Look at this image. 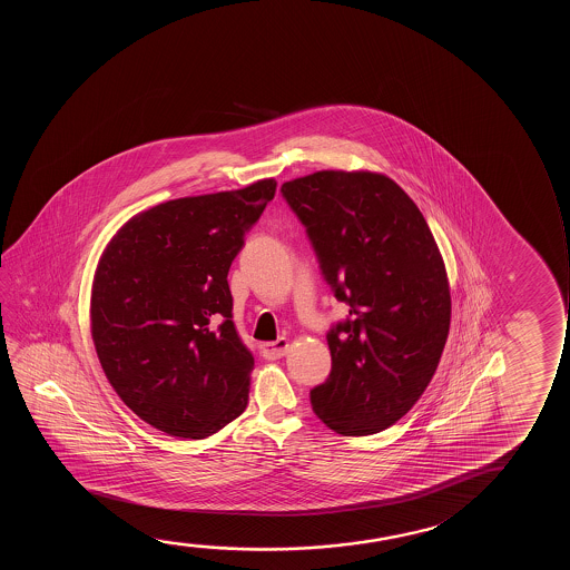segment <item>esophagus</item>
<instances>
[{
  "label": "esophagus",
  "instance_id": "34e87169",
  "mask_svg": "<svg viewBox=\"0 0 570 570\" xmlns=\"http://www.w3.org/2000/svg\"><path fill=\"white\" fill-rule=\"evenodd\" d=\"M288 338H278V341H274V343H265L261 346V354H263L266 360L282 358V356L288 354Z\"/></svg>",
  "mask_w": 570,
  "mask_h": 570
}]
</instances>
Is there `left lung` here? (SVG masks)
<instances>
[{
	"label": "left lung",
	"mask_w": 570,
	"mask_h": 570,
	"mask_svg": "<svg viewBox=\"0 0 570 570\" xmlns=\"http://www.w3.org/2000/svg\"><path fill=\"white\" fill-rule=\"evenodd\" d=\"M325 281L348 304L327 333L333 367L312 390L328 429L367 436L403 419L444 352L452 297L444 258L416 204L383 173H312L282 185Z\"/></svg>",
	"instance_id": "1"
}]
</instances>
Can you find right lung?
Listing matches in <instances>:
<instances>
[{
  "label": "right lung",
  "instance_id": "1",
  "mask_svg": "<svg viewBox=\"0 0 570 570\" xmlns=\"http://www.w3.org/2000/svg\"><path fill=\"white\" fill-rule=\"evenodd\" d=\"M276 193L185 196L126 222L102 250L91 336L128 409L169 436H212L245 411L255 360L232 321L227 273Z\"/></svg>",
  "mask_w": 570,
  "mask_h": 570
}]
</instances>
